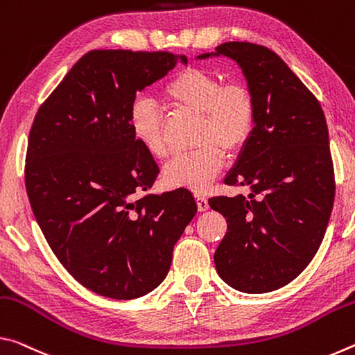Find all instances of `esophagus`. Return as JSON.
I'll return each instance as SVG.
<instances>
[{
  "instance_id": "1",
  "label": "esophagus",
  "mask_w": 355,
  "mask_h": 355,
  "mask_svg": "<svg viewBox=\"0 0 355 355\" xmlns=\"http://www.w3.org/2000/svg\"><path fill=\"white\" fill-rule=\"evenodd\" d=\"M195 201H196V206H198V211H200V212H205V211H207L209 205H207V200H206V196H205V195L195 193Z\"/></svg>"
}]
</instances>
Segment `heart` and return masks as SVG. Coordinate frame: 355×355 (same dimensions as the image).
I'll return each mask as SVG.
<instances>
[{"instance_id":"obj_1","label":"heart","mask_w":355,"mask_h":355,"mask_svg":"<svg viewBox=\"0 0 355 355\" xmlns=\"http://www.w3.org/2000/svg\"><path fill=\"white\" fill-rule=\"evenodd\" d=\"M174 110L201 113L196 143L200 148L176 154L162 173L173 189L205 190L225 164V153L237 154L253 137L258 105L253 91L242 81L223 80L206 69L189 67L174 75L160 91ZM133 138L154 159H165L168 144L164 114L153 101L139 97L130 107Z\"/></svg>"}]
</instances>
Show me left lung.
Segmentation results:
<instances>
[{
    "label": "left lung",
    "mask_w": 355,
    "mask_h": 355,
    "mask_svg": "<svg viewBox=\"0 0 355 355\" xmlns=\"http://www.w3.org/2000/svg\"><path fill=\"white\" fill-rule=\"evenodd\" d=\"M214 55L239 64L258 105L253 137L225 178L250 195L209 200L228 223L214 261L237 291H275L311 263L327 230L335 200L327 123L313 92L267 46L225 42Z\"/></svg>",
    "instance_id": "obj_1"
}]
</instances>
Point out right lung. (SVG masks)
Instances as JSON below:
<instances>
[{"label": "right lung", "mask_w": 355, "mask_h": 355, "mask_svg": "<svg viewBox=\"0 0 355 355\" xmlns=\"http://www.w3.org/2000/svg\"><path fill=\"white\" fill-rule=\"evenodd\" d=\"M187 58L170 51L91 50L37 110L28 137L25 185L55 257L105 297L153 291L196 214L187 189L141 195L159 166L132 135L137 92Z\"/></svg>", "instance_id": "right-lung-1"}]
</instances>
